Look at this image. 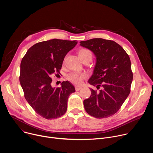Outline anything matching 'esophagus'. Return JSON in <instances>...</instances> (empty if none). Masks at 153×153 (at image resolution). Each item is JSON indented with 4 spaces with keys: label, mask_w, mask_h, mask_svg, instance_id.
<instances>
[{
    "label": "esophagus",
    "mask_w": 153,
    "mask_h": 153,
    "mask_svg": "<svg viewBox=\"0 0 153 153\" xmlns=\"http://www.w3.org/2000/svg\"><path fill=\"white\" fill-rule=\"evenodd\" d=\"M82 88V86H76V87H75V89H76V91H79L80 90H81Z\"/></svg>",
    "instance_id": "34e87169"
}]
</instances>
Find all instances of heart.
<instances>
[{
    "mask_svg": "<svg viewBox=\"0 0 153 153\" xmlns=\"http://www.w3.org/2000/svg\"><path fill=\"white\" fill-rule=\"evenodd\" d=\"M78 55L80 59L83 61L86 59H91L92 58V54L88 50L83 48L78 51ZM86 77V74L80 73L77 72H73L70 74L68 76V79L70 81L73 83L79 85L82 82V80Z\"/></svg>",
    "mask_w": 153,
    "mask_h": 153,
    "instance_id": "1",
    "label": "heart"
}]
</instances>
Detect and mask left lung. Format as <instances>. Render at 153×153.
<instances>
[{
	"instance_id": "obj_1",
	"label": "left lung",
	"mask_w": 153,
	"mask_h": 153,
	"mask_svg": "<svg viewBox=\"0 0 153 153\" xmlns=\"http://www.w3.org/2000/svg\"><path fill=\"white\" fill-rule=\"evenodd\" d=\"M96 57L93 73L88 82L99 91L90 89L91 96L83 100L85 111L97 119L114 114L128 97L133 75L129 56L114 41L96 38L80 42Z\"/></svg>"
}]
</instances>
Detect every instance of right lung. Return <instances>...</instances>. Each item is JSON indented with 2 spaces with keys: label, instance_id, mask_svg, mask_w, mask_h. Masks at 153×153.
Listing matches in <instances>:
<instances>
[{
  "label": "right lung",
  "instance_id": "add662e5",
  "mask_svg": "<svg viewBox=\"0 0 153 153\" xmlns=\"http://www.w3.org/2000/svg\"><path fill=\"white\" fill-rule=\"evenodd\" d=\"M77 43L76 40L56 39L39 42L22 59L19 80L25 99L46 119H57L66 113L68 97L76 91L68 80L62 82L60 88L53 87L51 76L60 74L65 56Z\"/></svg>",
  "mask_w": 153,
  "mask_h": 153
}]
</instances>
